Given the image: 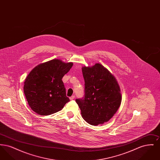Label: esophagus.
I'll return each instance as SVG.
<instances>
[{"mask_svg":"<svg viewBox=\"0 0 160 160\" xmlns=\"http://www.w3.org/2000/svg\"><path fill=\"white\" fill-rule=\"evenodd\" d=\"M74 98H75V96H74V95H72V96H71V97L69 98L70 100H72V99H74Z\"/></svg>","mask_w":160,"mask_h":160,"instance_id":"obj_1","label":"esophagus"}]
</instances>
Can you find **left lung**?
Instances as JSON below:
<instances>
[{
    "instance_id": "1",
    "label": "left lung",
    "mask_w": 160,
    "mask_h": 160,
    "mask_svg": "<svg viewBox=\"0 0 160 160\" xmlns=\"http://www.w3.org/2000/svg\"><path fill=\"white\" fill-rule=\"evenodd\" d=\"M84 96L76 99L84 119L92 125L108 122L119 108L122 97L116 79L100 63L82 67Z\"/></svg>"
}]
</instances>
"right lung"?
<instances>
[{
	"label": "right lung",
	"mask_w": 160,
	"mask_h": 160,
	"mask_svg": "<svg viewBox=\"0 0 160 160\" xmlns=\"http://www.w3.org/2000/svg\"><path fill=\"white\" fill-rule=\"evenodd\" d=\"M72 65V62L53 59L31 71L25 79L23 90L33 111L42 116L53 114L69 101L62 78Z\"/></svg>",
	"instance_id": "1"
}]
</instances>
